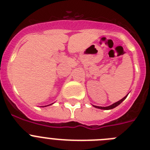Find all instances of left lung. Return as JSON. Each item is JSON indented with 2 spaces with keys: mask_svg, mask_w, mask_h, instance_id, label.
<instances>
[{
  "mask_svg": "<svg viewBox=\"0 0 150 150\" xmlns=\"http://www.w3.org/2000/svg\"><path fill=\"white\" fill-rule=\"evenodd\" d=\"M127 96H128V95H126V96H125L124 98H123L122 99H121L120 100H119V101L116 102V103H114V104H112V105L110 106H108V107H98V106H94L95 107H96V108H98V109H101V110H111V109H113V108H115L116 107H117L118 105H120V104H121L122 102L123 101V100H125V99L126 98Z\"/></svg>",
  "mask_w": 150,
  "mask_h": 150,
  "instance_id": "left-lung-1",
  "label": "left lung"
}]
</instances>
